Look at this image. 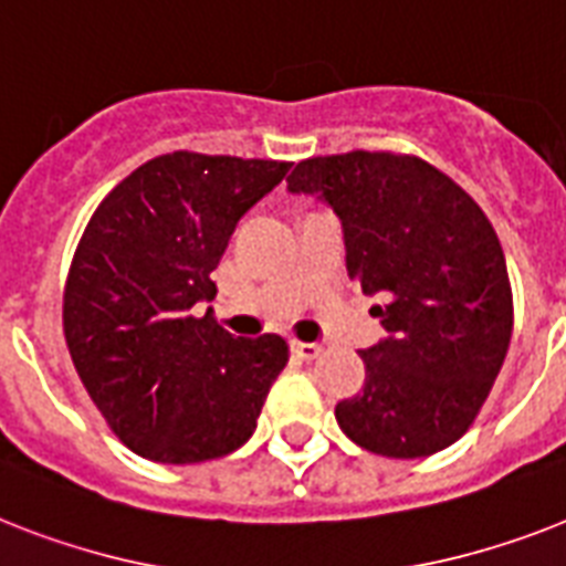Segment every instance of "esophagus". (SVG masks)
I'll list each match as a JSON object with an SVG mask.
<instances>
[{
	"label": "esophagus",
	"instance_id": "obj_1",
	"mask_svg": "<svg viewBox=\"0 0 566 566\" xmlns=\"http://www.w3.org/2000/svg\"><path fill=\"white\" fill-rule=\"evenodd\" d=\"M291 352L298 357V360H314V357H319L323 346H316V343H296V339H293Z\"/></svg>",
	"mask_w": 566,
	"mask_h": 566
}]
</instances>
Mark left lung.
Returning <instances> with one entry per match:
<instances>
[{
	"label": "left lung",
	"mask_w": 566,
	"mask_h": 566,
	"mask_svg": "<svg viewBox=\"0 0 566 566\" xmlns=\"http://www.w3.org/2000/svg\"><path fill=\"white\" fill-rule=\"evenodd\" d=\"M291 195L337 214L346 268L387 337L363 348L366 380L337 403L339 430L392 459L439 453L474 424L512 339L506 259L480 206L418 156H314Z\"/></svg>",
	"instance_id": "1"
}]
</instances>
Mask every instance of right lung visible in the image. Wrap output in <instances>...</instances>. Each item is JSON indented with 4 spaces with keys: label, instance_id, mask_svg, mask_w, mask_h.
I'll return each instance as SVG.
<instances>
[{
    "label": "right lung",
    "instance_id": "1",
    "mask_svg": "<svg viewBox=\"0 0 566 566\" xmlns=\"http://www.w3.org/2000/svg\"><path fill=\"white\" fill-rule=\"evenodd\" d=\"M287 168L174 150L122 179L86 223L63 334L86 392L133 453L191 465L227 457L255 430L287 343L232 337L191 307L218 293L211 270L238 220Z\"/></svg>",
    "mask_w": 566,
    "mask_h": 566
}]
</instances>
